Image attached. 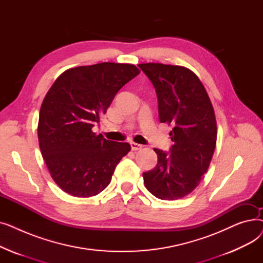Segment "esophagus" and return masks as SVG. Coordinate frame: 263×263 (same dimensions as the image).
<instances>
[{
    "label": "esophagus",
    "instance_id": "obj_1",
    "mask_svg": "<svg viewBox=\"0 0 263 263\" xmlns=\"http://www.w3.org/2000/svg\"><path fill=\"white\" fill-rule=\"evenodd\" d=\"M130 146H131V149L133 150V151H136V150H140V149H142V145H140V144H137V143H130Z\"/></svg>",
    "mask_w": 263,
    "mask_h": 263
}]
</instances>
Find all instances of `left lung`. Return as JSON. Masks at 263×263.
Returning a JSON list of instances; mask_svg holds the SVG:
<instances>
[{
  "mask_svg": "<svg viewBox=\"0 0 263 263\" xmlns=\"http://www.w3.org/2000/svg\"><path fill=\"white\" fill-rule=\"evenodd\" d=\"M139 67L156 88L160 122L172 124L170 154L155 148L158 163L143 174L146 189L163 200L189 195L208 171L216 146V119L198 77L182 66L159 63Z\"/></svg>",
  "mask_w": 263,
  "mask_h": 263,
  "instance_id": "8db88e82",
  "label": "left lung"
}]
</instances>
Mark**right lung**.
Masks as SVG:
<instances>
[{"mask_svg": "<svg viewBox=\"0 0 263 263\" xmlns=\"http://www.w3.org/2000/svg\"><path fill=\"white\" fill-rule=\"evenodd\" d=\"M140 72L131 64L80 66L63 72L47 92L39 112V147L53 180L69 195L99 194L131 150L128 143L107 141L92 127Z\"/></svg>", "mask_w": 263, "mask_h": 263, "instance_id": "add662e5", "label": "right lung"}]
</instances>
